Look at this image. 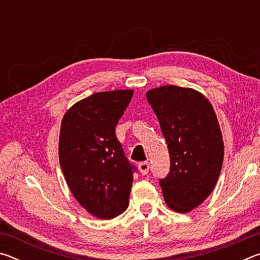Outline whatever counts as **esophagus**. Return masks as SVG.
Returning a JSON list of instances; mask_svg holds the SVG:
<instances>
[{
  "label": "esophagus",
  "mask_w": 260,
  "mask_h": 260,
  "mask_svg": "<svg viewBox=\"0 0 260 260\" xmlns=\"http://www.w3.org/2000/svg\"><path fill=\"white\" fill-rule=\"evenodd\" d=\"M149 169H150V165H149L148 161H142L139 164V170L142 175H146L149 172Z\"/></svg>",
  "instance_id": "obj_1"
}]
</instances>
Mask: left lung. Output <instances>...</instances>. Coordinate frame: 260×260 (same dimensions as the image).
Wrapping results in <instances>:
<instances>
[{"instance_id": "1", "label": "left lung", "mask_w": 260, "mask_h": 260, "mask_svg": "<svg viewBox=\"0 0 260 260\" xmlns=\"http://www.w3.org/2000/svg\"><path fill=\"white\" fill-rule=\"evenodd\" d=\"M147 100L159 120L171 167L159 180L167 206L186 213L208 199L218 181L223 141L209 100L191 88L162 86Z\"/></svg>"}]
</instances>
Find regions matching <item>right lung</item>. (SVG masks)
I'll return each mask as SVG.
<instances>
[{"label":"right lung","instance_id":"add662e5","mask_svg":"<svg viewBox=\"0 0 260 260\" xmlns=\"http://www.w3.org/2000/svg\"><path fill=\"white\" fill-rule=\"evenodd\" d=\"M133 94H93L71 107L61 120V171L79 204L100 219H112L128 206L136 167L125 157L114 129Z\"/></svg>","mask_w":260,"mask_h":260}]
</instances>
